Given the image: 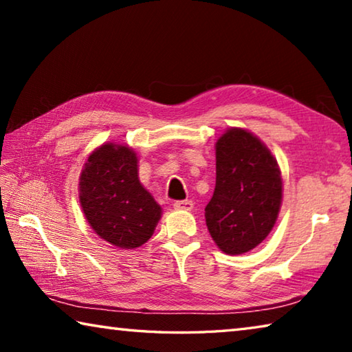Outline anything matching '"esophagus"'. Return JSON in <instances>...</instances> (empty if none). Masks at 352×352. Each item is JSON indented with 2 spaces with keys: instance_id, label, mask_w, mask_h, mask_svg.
Masks as SVG:
<instances>
[{
  "instance_id": "34e87169",
  "label": "esophagus",
  "mask_w": 352,
  "mask_h": 352,
  "mask_svg": "<svg viewBox=\"0 0 352 352\" xmlns=\"http://www.w3.org/2000/svg\"><path fill=\"white\" fill-rule=\"evenodd\" d=\"M174 208L175 210H182V211H190L194 208L192 200H177L174 201Z\"/></svg>"
}]
</instances>
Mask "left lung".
I'll return each mask as SVG.
<instances>
[{
    "instance_id": "left-lung-1",
    "label": "left lung",
    "mask_w": 352,
    "mask_h": 352,
    "mask_svg": "<svg viewBox=\"0 0 352 352\" xmlns=\"http://www.w3.org/2000/svg\"><path fill=\"white\" fill-rule=\"evenodd\" d=\"M283 175L270 148L247 129L230 127L216 142V189L205 208L208 231L226 254L259 245L276 223Z\"/></svg>"
}]
</instances>
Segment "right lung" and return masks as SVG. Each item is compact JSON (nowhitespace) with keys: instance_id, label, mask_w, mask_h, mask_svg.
Here are the masks:
<instances>
[{"instance_id":"obj_1","label":"right lung","mask_w":352,"mask_h":352,"mask_svg":"<svg viewBox=\"0 0 352 352\" xmlns=\"http://www.w3.org/2000/svg\"><path fill=\"white\" fill-rule=\"evenodd\" d=\"M79 200L94 233L122 250L151 239L163 212L140 182L138 155L116 142L90 153L79 177Z\"/></svg>"}]
</instances>
